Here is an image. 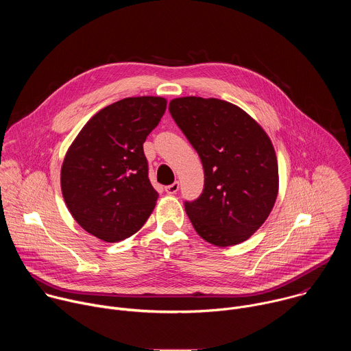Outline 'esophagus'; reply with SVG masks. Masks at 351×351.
<instances>
[{"instance_id": "1", "label": "esophagus", "mask_w": 351, "mask_h": 351, "mask_svg": "<svg viewBox=\"0 0 351 351\" xmlns=\"http://www.w3.org/2000/svg\"><path fill=\"white\" fill-rule=\"evenodd\" d=\"M178 190H179V182H173L172 184H169V186L165 187V191H167L168 194H176Z\"/></svg>"}]
</instances>
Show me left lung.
Wrapping results in <instances>:
<instances>
[{"instance_id": "left-lung-1", "label": "left lung", "mask_w": 351, "mask_h": 351, "mask_svg": "<svg viewBox=\"0 0 351 351\" xmlns=\"http://www.w3.org/2000/svg\"><path fill=\"white\" fill-rule=\"evenodd\" d=\"M169 112L204 168V189L184 210L195 232L218 247L253 236L279 190L275 148L245 111L218 98L180 97Z\"/></svg>"}]
</instances>
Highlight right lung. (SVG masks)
I'll use <instances>...</instances> for the list:
<instances>
[{"instance_id": "obj_1", "label": "right lung", "mask_w": 351, "mask_h": 351, "mask_svg": "<svg viewBox=\"0 0 351 351\" xmlns=\"http://www.w3.org/2000/svg\"><path fill=\"white\" fill-rule=\"evenodd\" d=\"M167 110L162 97H128L98 111L65 154L61 190L73 219L90 234L117 243L152 215L158 193L149 183L143 143Z\"/></svg>"}]
</instances>
